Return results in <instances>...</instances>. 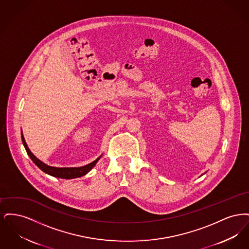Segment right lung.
Wrapping results in <instances>:
<instances>
[{
  "instance_id": "obj_1",
  "label": "right lung",
  "mask_w": 249,
  "mask_h": 249,
  "mask_svg": "<svg viewBox=\"0 0 249 249\" xmlns=\"http://www.w3.org/2000/svg\"><path fill=\"white\" fill-rule=\"evenodd\" d=\"M21 139L23 142L24 147L27 151L28 155L30 156V158L32 159V160L38 166L43 172H45L46 174H48L52 177L55 178H63V179H71V178H81L85 176L87 173H89L95 164L97 163V161L100 160V158H98L97 160H95L94 161H92L91 163L88 164V165L83 166V167H77V168H57V167H51V166L47 165L44 162H42L40 160H38L35 155L31 152V150L29 149L27 143L25 142L23 135L21 134Z\"/></svg>"
}]
</instances>
